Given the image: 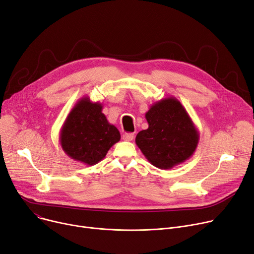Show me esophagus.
Segmentation results:
<instances>
[{
    "label": "esophagus",
    "instance_id": "1",
    "mask_svg": "<svg viewBox=\"0 0 254 254\" xmlns=\"http://www.w3.org/2000/svg\"><path fill=\"white\" fill-rule=\"evenodd\" d=\"M133 138H134V134L133 133H125V134H123V139L126 140V141H131V140H133Z\"/></svg>",
    "mask_w": 254,
    "mask_h": 254
}]
</instances>
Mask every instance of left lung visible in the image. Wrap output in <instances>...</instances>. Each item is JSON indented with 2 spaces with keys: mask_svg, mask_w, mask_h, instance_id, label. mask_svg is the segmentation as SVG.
<instances>
[{
  "mask_svg": "<svg viewBox=\"0 0 254 254\" xmlns=\"http://www.w3.org/2000/svg\"><path fill=\"white\" fill-rule=\"evenodd\" d=\"M146 119L149 127L138 132L135 142L152 165L171 170L195 152L199 132L185 107L174 96L153 103Z\"/></svg>",
  "mask_w": 254,
  "mask_h": 254,
  "instance_id": "1",
  "label": "left lung"
}]
</instances>
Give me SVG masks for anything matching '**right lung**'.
I'll use <instances>...</instances> for the list:
<instances>
[{
  "label": "right lung",
  "instance_id": "1",
  "mask_svg": "<svg viewBox=\"0 0 254 254\" xmlns=\"http://www.w3.org/2000/svg\"><path fill=\"white\" fill-rule=\"evenodd\" d=\"M102 108L101 103L84 96L68 114L60 131V144L71 159L95 165L121 139L119 130L108 123Z\"/></svg>",
  "mask_w": 254,
  "mask_h": 254
}]
</instances>
